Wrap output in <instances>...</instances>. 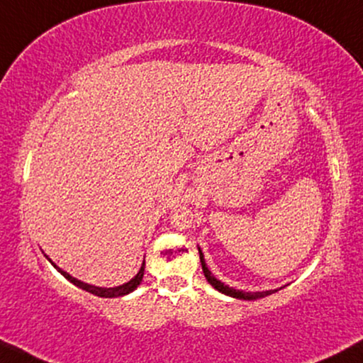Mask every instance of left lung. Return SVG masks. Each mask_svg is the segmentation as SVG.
<instances>
[{
	"instance_id": "obj_1",
	"label": "left lung",
	"mask_w": 363,
	"mask_h": 363,
	"mask_svg": "<svg viewBox=\"0 0 363 363\" xmlns=\"http://www.w3.org/2000/svg\"><path fill=\"white\" fill-rule=\"evenodd\" d=\"M198 252H200V261H201V269L203 272H205V277L206 281L210 282V284L215 287L216 291H220L221 294H226L230 297H235V299H242V301H256V299H262V297L266 296H271L274 294V292H277L279 289H282V287H279V289H269V291H256V292H250V291H240V289H235V287H230L226 286L225 282H221L220 279H216L215 276L211 274V271L208 269L206 262H205V256H203V252L200 247H198Z\"/></svg>"
}]
</instances>
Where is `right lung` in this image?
<instances>
[{"label":"right lung","instance_id":"add662e5","mask_svg":"<svg viewBox=\"0 0 363 363\" xmlns=\"http://www.w3.org/2000/svg\"><path fill=\"white\" fill-rule=\"evenodd\" d=\"M44 256H46V259H48L49 262H51V264H52L54 267H56V269H57L59 272H61V274H62L64 277H66L67 281H71L74 286L81 287V289L91 292V294L99 296V297H122V296L130 294V292H133V291L137 289L138 286H140V282H142V279H143V271H145V261H143V262H142V267H140V269H138L137 274L133 276L130 281L125 282V284L116 286V287H99V286H92V284H87V282H84V281L76 279V277H72L71 274H69V272L62 271L61 267H59V266L56 264V262H54L48 255H44Z\"/></svg>","mask_w":363,"mask_h":363}]
</instances>
